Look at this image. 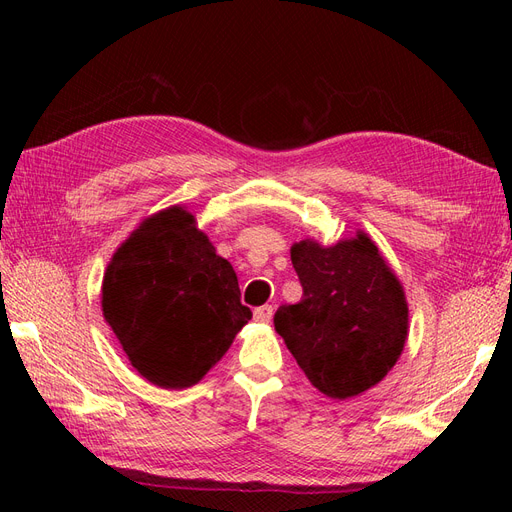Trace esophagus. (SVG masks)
<instances>
[{"label": "esophagus", "mask_w": 512, "mask_h": 512, "mask_svg": "<svg viewBox=\"0 0 512 512\" xmlns=\"http://www.w3.org/2000/svg\"><path fill=\"white\" fill-rule=\"evenodd\" d=\"M273 318V305H260L254 309V320L256 322H269Z\"/></svg>", "instance_id": "obj_1"}]
</instances>
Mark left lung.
I'll return each mask as SVG.
<instances>
[{"instance_id":"1","label":"left lung","mask_w":512,"mask_h":512,"mask_svg":"<svg viewBox=\"0 0 512 512\" xmlns=\"http://www.w3.org/2000/svg\"><path fill=\"white\" fill-rule=\"evenodd\" d=\"M303 299L280 305L273 324L307 380L344 401L376 386L408 339V301L399 277L363 230L333 245L290 247Z\"/></svg>"}]
</instances>
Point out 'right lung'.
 Instances as JSON below:
<instances>
[{"mask_svg":"<svg viewBox=\"0 0 512 512\" xmlns=\"http://www.w3.org/2000/svg\"><path fill=\"white\" fill-rule=\"evenodd\" d=\"M102 314L138 374L173 391L203 380L252 318L235 269L179 205L149 215L117 247Z\"/></svg>","mask_w":512,"mask_h":512,"instance_id":"right-lung-1","label":"right lung"}]
</instances>
